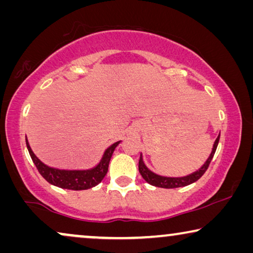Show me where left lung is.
I'll list each match as a JSON object with an SVG mask.
<instances>
[{
  "mask_svg": "<svg viewBox=\"0 0 253 253\" xmlns=\"http://www.w3.org/2000/svg\"><path fill=\"white\" fill-rule=\"evenodd\" d=\"M220 140V133L217 138L214 141L212 152H211L210 157L207 160L205 161L202 167H200L198 170L193 171L192 174L186 175V176H182V177H168V176H161L158 175L153 172L152 170H150L145 165V162L143 160V155L140 154V159H139V165H138V168H139V172L145 181H146L148 184L153 185V186H158V188H164V189H174V188H181V186H186L192 184L196 181L202 177V176L205 174V171L209 168V166L212 161V159L214 157V153H215L217 144H219Z\"/></svg>",
  "mask_w": 253,
  "mask_h": 253,
  "instance_id": "8db88e82",
  "label": "left lung"
}]
</instances>
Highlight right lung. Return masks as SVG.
<instances>
[{
  "label": "right lung",
  "instance_id": "1",
  "mask_svg": "<svg viewBox=\"0 0 253 253\" xmlns=\"http://www.w3.org/2000/svg\"><path fill=\"white\" fill-rule=\"evenodd\" d=\"M121 143L116 141L113 145L107 148L103 152V155L101 160L99 161V164L95 167L89 168V169H58L53 168L49 166L44 165L36 154L33 153L32 148H31L29 141L26 138V146L29 150V153L32 159L33 164L36 165L38 170H39L40 175L46 179L48 183H50L51 185L58 186L62 189H68V190H87L91 189L93 186L98 185L100 182L102 181L105 177L107 171H108V166L109 161L112 159V155L117 147V145Z\"/></svg>",
  "mask_w": 253,
  "mask_h": 253
}]
</instances>
